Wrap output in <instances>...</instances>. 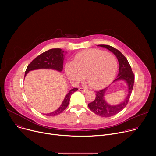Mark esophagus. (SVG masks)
<instances>
[{
  "mask_svg": "<svg viewBox=\"0 0 156 156\" xmlns=\"http://www.w3.org/2000/svg\"><path fill=\"white\" fill-rule=\"evenodd\" d=\"M79 90L81 92H88V90L85 89V88H79Z\"/></svg>",
  "mask_w": 156,
  "mask_h": 156,
  "instance_id": "34e87169",
  "label": "esophagus"
}]
</instances>
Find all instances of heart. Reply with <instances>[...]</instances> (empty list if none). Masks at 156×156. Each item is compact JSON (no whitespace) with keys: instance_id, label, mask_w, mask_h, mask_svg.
<instances>
[{"instance_id":"heart-1","label":"heart","mask_w":156,"mask_h":156,"mask_svg":"<svg viewBox=\"0 0 156 156\" xmlns=\"http://www.w3.org/2000/svg\"><path fill=\"white\" fill-rule=\"evenodd\" d=\"M118 62L113 55L98 49H90L76 54L74 61L65 64L64 70L69 80L80 81L85 77L94 88L108 84L116 75Z\"/></svg>"}]
</instances>
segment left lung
<instances>
[{
	"mask_svg": "<svg viewBox=\"0 0 156 156\" xmlns=\"http://www.w3.org/2000/svg\"><path fill=\"white\" fill-rule=\"evenodd\" d=\"M98 46L108 49L116 56L118 60L119 65V73L118 76L112 81V83L123 80L128 85V95L126 97L123 101L118 105H111L106 102L104 99L105 93L107 91L109 87L95 92V99L93 102L88 104V108L97 115L107 118L116 115V114L123 109L128 104L131 94L133 90L135 76L127 59L118 49L108 45H99Z\"/></svg>",
	"mask_w": 156,
	"mask_h": 156,
	"instance_id": "obj_1",
	"label": "left lung"
}]
</instances>
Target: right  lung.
<instances>
[{"label": "right lung", "instance_id": "1", "mask_svg": "<svg viewBox=\"0 0 156 156\" xmlns=\"http://www.w3.org/2000/svg\"><path fill=\"white\" fill-rule=\"evenodd\" d=\"M64 53V51L61 48H52L41 54L29 64L26 69L24 76L27 75L29 71L38 69H51L61 72L63 68ZM78 90V89L76 88L70 90L68 94L65 96L60 107L52 112L45 114V115L53 116L64 111L68 107L71 95Z\"/></svg>", "mask_w": 156, "mask_h": 156}]
</instances>
